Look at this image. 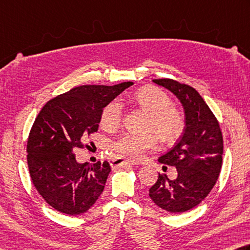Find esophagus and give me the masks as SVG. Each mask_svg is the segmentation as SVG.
I'll list each match as a JSON object with an SVG mask.
<instances>
[{
  "mask_svg": "<svg viewBox=\"0 0 250 250\" xmlns=\"http://www.w3.org/2000/svg\"><path fill=\"white\" fill-rule=\"evenodd\" d=\"M126 164H131V165H137L139 164L138 162L132 161V160H125V158L121 157H113L110 161V165L112 167H116V168H119V167H124Z\"/></svg>",
  "mask_w": 250,
  "mask_h": 250,
  "instance_id": "1",
  "label": "esophagus"
}]
</instances>
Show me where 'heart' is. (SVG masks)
<instances>
[{
    "instance_id": "heart-1",
    "label": "heart",
    "mask_w": 250,
    "mask_h": 250,
    "mask_svg": "<svg viewBox=\"0 0 250 250\" xmlns=\"http://www.w3.org/2000/svg\"><path fill=\"white\" fill-rule=\"evenodd\" d=\"M133 101L144 110L151 113L148 130L155 131L166 142L174 141L184 130V118L179 110L171 106L168 95L157 87H144L134 94ZM124 116V106L119 99H113L104 107L101 125L106 130H115L120 125ZM157 135L151 132L138 134L128 132L113 143L116 152L131 158H141L149 149L157 147Z\"/></svg>"
}]
</instances>
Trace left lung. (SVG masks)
<instances>
[{
  "instance_id": "left-lung-1",
  "label": "left lung",
  "mask_w": 250,
  "mask_h": 250,
  "mask_svg": "<svg viewBox=\"0 0 250 250\" xmlns=\"http://www.w3.org/2000/svg\"><path fill=\"white\" fill-rule=\"evenodd\" d=\"M179 99L185 110L183 137L169 152L158 158L162 164L175 166L174 180L158 174L148 196L154 203L170 213H183L197 207L219 178L223 137L219 121L196 89L170 79L153 80Z\"/></svg>"
}]
</instances>
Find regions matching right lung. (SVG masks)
<instances>
[{
    "instance_id": "obj_1",
    "label": "right lung",
    "mask_w": 250,
    "mask_h": 250,
    "mask_svg": "<svg viewBox=\"0 0 250 250\" xmlns=\"http://www.w3.org/2000/svg\"><path fill=\"white\" fill-rule=\"evenodd\" d=\"M132 82L105 86L82 85L52 98L36 118L27 141V163L35 188L49 206L69 215L90 208L105 188L109 163L76 162L74 152L89 146L101 115Z\"/></svg>"
}]
</instances>
